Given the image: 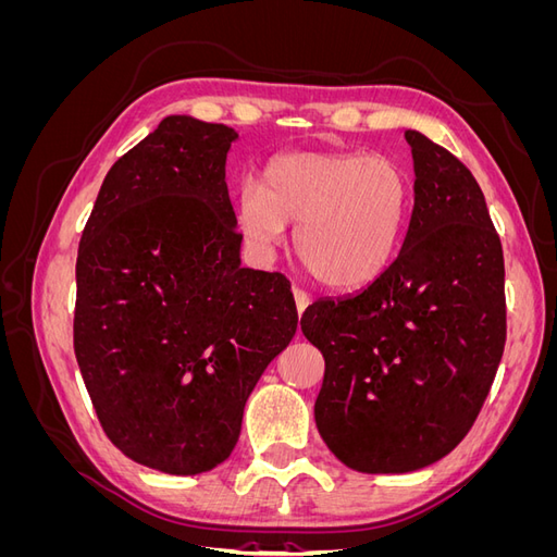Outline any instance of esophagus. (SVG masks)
Instances as JSON below:
<instances>
[{
	"label": "esophagus",
	"mask_w": 557,
	"mask_h": 557,
	"mask_svg": "<svg viewBox=\"0 0 557 557\" xmlns=\"http://www.w3.org/2000/svg\"><path fill=\"white\" fill-rule=\"evenodd\" d=\"M295 305H297V311H299V313H305L307 307L311 305V297H309L305 290L295 288Z\"/></svg>",
	"instance_id": "34e87169"
}]
</instances>
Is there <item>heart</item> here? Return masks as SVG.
Returning <instances> with one entry per match:
<instances>
[{
    "mask_svg": "<svg viewBox=\"0 0 557 557\" xmlns=\"http://www.w3.org/2000/svg\"><path fill=\"white\" fill-rule=\"evenodd\" d=\"M413 178L391 158L364 150H299L267 164L262 185L246 181L237 218L246 239L272 250L295 230L307 272L334 290H356L397 260L413 209Z\"/></svg>",
    "mask_w": 557,
    "mask_h": 557,
    "instance_id": "obj_1",
    "label": "heart"
}]
</instances>
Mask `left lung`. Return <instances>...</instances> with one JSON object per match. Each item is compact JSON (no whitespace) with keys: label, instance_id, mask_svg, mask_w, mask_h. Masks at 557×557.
<instances>
[{"label":"left lung","instance_id":"8db88e82","mask_svg":"<svg viewBox=\"0 0 557 557\" xmlns=\"http://www.w3.org/2000/svg\"><path fill=\"white\" fill-rule=\"evenodd\" d=\"M404 137L416 197L397 260L299 323L325 358L315 428L362 474H409L458 446L507 342L502 244L476 178L423 132Z\"/></svg>","mask_w":557,"mask_h":557}]
</instances>
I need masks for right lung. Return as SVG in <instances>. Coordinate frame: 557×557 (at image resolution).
Listing matches in <instances>:
<instances>
[{
  "label": "right lung",
  "instance_id": "1",
  "mask_svg": "<svg viewBox=\"0 0 557 557\" xmlns=\"http://www.w3.org/2000/svg\"><path fill=\"white\" fill-rule=\"evenodd\" d=\"M239 134L166 115L117 160L76 260L74 350L109 440L174 476L230 458L297 332L283 274L242 267L225 164Z\"/></svg>",
  "mask_w": 557,
  "mask_h": 557
}]
</instances>
